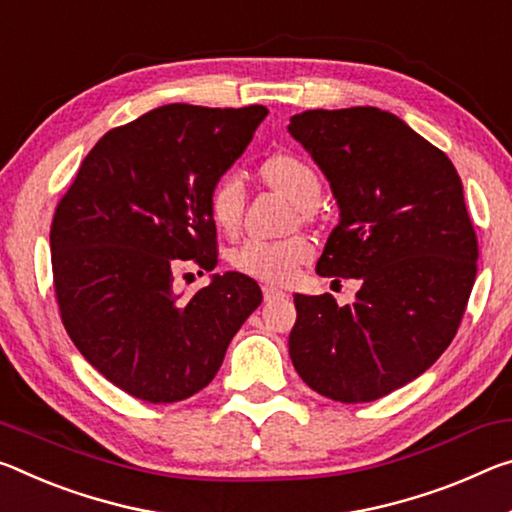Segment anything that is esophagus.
I'll list each match as a JSON object with an SVG mask.
<instances>
[{
	"label": "esophagus",
	"mask_w": 512,
	"mask_h": 512,
	"mask_svg": "<svg viewBox=\"0 0 512 512\" xmlns=\"http://www.w3.org/2000/svg\"><path fill=\"white\" fill-rule=\"evenodd\" d=\"M262 294H264V300H275V298H285V291L273 287V285H264L262 287Z\"/></svg>",
	"instance_id": "1"
}]
</instances>
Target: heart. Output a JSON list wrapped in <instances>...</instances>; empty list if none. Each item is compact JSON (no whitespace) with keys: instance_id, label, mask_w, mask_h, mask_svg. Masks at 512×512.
<instances>
[{"instance_id":"heart-1","label":"heart","mask_w":512,"mask_h":512,"mask_svg":"<svg viewBox=\"0 0 512 512\" xmlns=\"http://www.w3.org/2000/svg\"><path fill=\"white\" fill-rule=\"evenodd\" d=\"M264 177L275 189L303 207H314L321 198V180L303 157L278 152L264 164ZM246 207V180L241 170H227L209 191V214L225 232H234L241 223ZM314 246L307 237L289 239H246L230 253L234 271L266 282H287L296 275L298 266L312 257Z\"/></svg>"}]
</instances>
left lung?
Wrapping results in <instances>:
<instances>
[{
  "label": "left lung",
  "mask_w": 512,
  "mask_h": 512,
  "mask_svg": "<svg viewBox=\"0 0 512 512\" xmlns=\"http://www.w3.org/2000/svg\"><path fill=\"white\" fill-rule=\"evenodd\" d=\"M289 132L339 205L316 273L360 282L351 305L296 294L289 355L314 392L369 403L408 385L456 337L478 241L451 159L376 107L296 113Z\"/></svg>",
  "instance_id": "8db88e82"
}]
</instances>
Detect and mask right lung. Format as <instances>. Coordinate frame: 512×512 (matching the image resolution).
Returning <instances> with one entry per match:
<instances>
[{
    "label": "right lung",
    "mask_w": 512,
    "mask_h": 512,
    "mask_svg": "<svg viewBox=\"0 0 512 512\" xmlns=\"http://www.w3.org/2000/svg\"><path fill=\"white\" fill-rule=\"evenodd\" d=\"M266 107L166 104L109 129L81 161L50 230L61 321L79 353L148 403L212 383L227 346L262 303L257 282L214 275L189 298L175 271L218 264L209 191L266 118Z\"/></svg>",
    "instance_id": "obj_1"
}]
</instances>
